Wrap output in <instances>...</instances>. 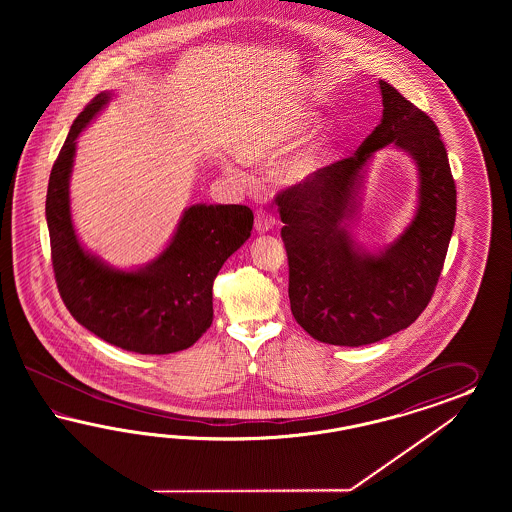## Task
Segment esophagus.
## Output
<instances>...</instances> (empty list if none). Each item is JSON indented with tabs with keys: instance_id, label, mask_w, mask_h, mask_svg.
I'll return each mask as SVG.
<instances>
[{
	"instance_id": "esophagus-1",
	"label": "esophagus",
	"mask_w": 512,
	"mask_h": 512,
	"mask_svg": "<svg viewBox=\"0 0 512 512\" xmlns=\"http://www.w3.org/2000/svg\"><path fill=\"white\" fill-rule=\"evenodd\" d=\"M274 225H276V217L264 210H257V214H255V231L257 233H268L270 229H274Z\"/></svg>"
}]
</instances>
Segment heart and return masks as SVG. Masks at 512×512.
Here are the masks:
<instances>
[{
    "instance_id": "heart-1",
    "label": "heart",
    "mask_w": 512,
    "mask_h": 512,
    "mask_svg": "<svg viewBox=\"0 0 512 512\" xmlns=\"http://www.w3.org/2000/svg\"><path fill=\"white\" fill-rule=\"evenodd\" d=\"M321 125L317 114L310 110H291L281 114L274 122L264 125L259 133L249 137L246 142L238 144L236 152L246 161H274L281 155L293 152L304 140L311 137ZM336 144L330 139H321L306 146L298 154L293 155L281 169V180L289 186H304L319 178L328 171L336 161ZM234 178H242V174L233 167L225 169Z\"/></svg>"
}]
</instances>
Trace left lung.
I'll return each instance as SVG.
<instances>
[{
    "label": "left lung",
    "mask_w": 512,
    "mask_h": 512,
    "mask_svg": "<svg viewBox=\"0 0 512 512\" xmlns=\"http://www.w3.org/2000/svg\"><path fill=\"white\" fill-rule=\"evenodd\" d=\"M383 118L355 154L313 182L278 195L289 259V300L311 338L360 347L415 323L434 295L456 219L449 157L432 118L379 80ZM388 143L420 172L412 223L387 249L370 252L350 233L372 154Z\"/></svg>",
    "instance_id": "left-lung-1"
}]
</instances>
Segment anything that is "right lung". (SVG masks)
<instances>
[{"label":"right lung","mask_w":512,"mask_h":512,"mask_svg":"<svg viewBox=\"0 0 512 512\" xmlns=\"http://www.w3.org/2000/svg\"><path fill=\"white\" fill-rule=\"evenodd\" d=\"M110 99L112 92H101L78 114L50 172L54 276L69 313L95 336L140 355H169L191 347L212 325L214 279L251 236L253 212L242 204H193L169 246L135 270L114 268L84 248L71 219L69 180L78 135Z\"/></svg>","instance_id":"1"}]
</instances>
